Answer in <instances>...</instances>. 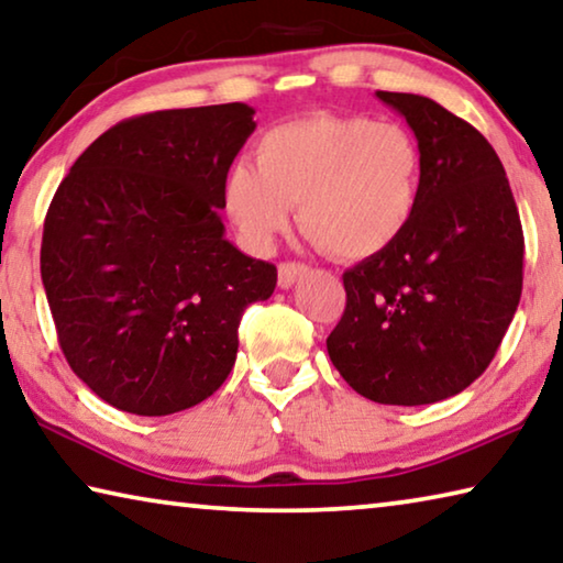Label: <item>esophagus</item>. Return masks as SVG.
Returning <instances> with one entry per match:
<instances>
[{"instance_id": "34e87169", "label": "esophagus", "mask_w": 563, "mask_h": 563, "mask_svg": "<svg viewBox=\"0 0 563 563\" xmlns=\"http://www.w3.org/2000/svg\"><path fill=\"white\" fill-rule=\"evenodd\" d=\"M307 272H309V266L307 264H299V262H284V264H279V287L282 289H291L294 284H297Z\"/></svg>"}]
</instances>
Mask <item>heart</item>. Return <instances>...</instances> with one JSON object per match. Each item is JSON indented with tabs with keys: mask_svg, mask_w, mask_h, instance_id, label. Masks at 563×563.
Instances as JSON below:
<instances>
[{
	"mask_svg": "<svg viewBox=\"0 0 563 563\" xmlns=\"http://www.w3.org/2000/svg\"><path fill=\"white\" fill-rule=\"evenodd\" d=\"M421 150L407 129L362 114H309L262 134L252 162L224 179V207L264 252L291 221L336 260L384 254L407 232L421 195Z\"/></svg>",
	"mask_w": 563,
	"mask_h": 563,
	"instance_id": "b5f03b06",
	"label": "heart"
}]
</instances>
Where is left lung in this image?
Segmentation results:
<instances>
[{
	"label": "left lung",
	"instance_id": "obj_1",
	"mask_svg": "<svg viewBox=\"0 0 563 563\" xmlns=\"http://www.w3.org/2000/svg\"><path fill=\"white\" fill-rule=\"evenodd\" d=\"M376 97L417 136L419 207L399 242L344 272L327 352L356 394L421 407L492 364L521 299L523 232L501 159L472 124L429 97Z\"/></svg>",
	"mask_w": 563,
	"mask_h": 563
}]
</instances>
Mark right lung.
<instances>
[{"mask_svg": "<svg viewBox=\"0 0 563 563\" xmlns=\"http://www.w3.org/2000/svg\"><path fill=\"white\" fill-rule=\"evenodd\" d=\"M256 129L242 101L119 122L54 195L42 284L71 372L99 399L167 417L232 372L239 321L276 266L224 236V179Z\"/></svg>", "mask_w": 563, "mask_h": 563, "instance_id": "add662e5", "label": "right lung"}]
</instances>
